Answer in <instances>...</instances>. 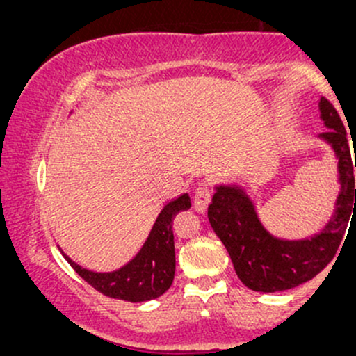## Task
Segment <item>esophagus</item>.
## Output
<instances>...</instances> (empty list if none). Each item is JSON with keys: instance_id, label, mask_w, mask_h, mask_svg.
Returning a JSON list of instances; mask_svg holds the SVG:
<instances>
[{"instance_id": "34e87169", "label": "esophagus", "mask_w": 356, "mask_h": 356, "mask_svg": "<svg viewBox=\"0 0 356 356\" xmlns=\"http://www.w3.org/2000/svg\"><path fill=\"white\" fill-rule=\"evenodd\" d=\"M209 201H211V191L207 189L206 186H199L194 192V202H192L194 209L202 214V212L206 211V207H207V204H209Z\"/></svg>"}]
</instances>
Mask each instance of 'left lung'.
I'll list each match as a JSON object with an SVG mask.
<instances>
[{
	"mask_svg": "<svg viewBox=\"0 0 356 356\" xmlns=\"http://www.w3.org/2000/svg\"><path fill=\"white\" fill-rule=\"evenodd\" d=\"M318 110L326 130L316 137L332 149L340 184L332 218L320 231L301 239L277 238L263 224L254 197L246 186L214 184L207 218L229 252L241 283L252 291H284L316 276L333 259L350 218L356 214L353 162L345 127L325 97L318 100Z\"/></svg>",
	"mask_w": 356,
	"mask_h": 356,
	"instance_id": "8db88e82",
	"label": "left lung"
}]
</instances>
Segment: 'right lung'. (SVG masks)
Instances as JSON below:
<instances>
[{"instance_id":"obj_1","label":"right lung","mask_w":356,"mask_h":356,"mask_svg":"<svg viewBox=\"0 0 356 356\" xmlns=\"http://www.w3.org/2000/svg\"><path fill=\"white\" fill-rule=\"evenodd\" d=\"M191 207V197L187 192L170 199L164 204L155 218L149 236L137 251V254L124 266L113 271H92L80 266L70 256L63 254L79 275L90 286L105 296L117 300L130 301V303H144L164 295L170 288L175 273V251L172 218L179 211Z\"/></svg>"}]
</instances>
